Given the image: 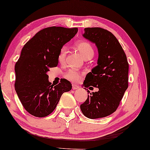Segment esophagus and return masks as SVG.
<instances>
[{
	"instance_id": "34e87169",
	"label": "esophagus",
	"mask_w": 150,
	"mask_h": 150,
	"mask_svg": "<svg viewBox=\"0 0 150 150\" xmlns=\"http://www.w3.org/2000/svg\"><path fill=\"white\" fill-rule=\"evenodd\" d=\"M79 88V86L76 85H72V90H77Z\"/></svg>"
}]
</instances>
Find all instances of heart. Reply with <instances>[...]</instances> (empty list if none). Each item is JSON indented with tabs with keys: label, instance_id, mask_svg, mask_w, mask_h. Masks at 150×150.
Wrapping results in <instances>:
<instances>
[{
	"label": "heart",
	"instance_id": "heart-1",
	"mask_svg": "<svg viewBox=\"0 0 150 150\" xmlns=\"http://www.w3.org/2000/svg\"><path fill=\"white\" fill-rule=\"evenodd\" d=\"M75 47L80 51L81 55L85 60L90 59L94 55V49L91 44L88 41L80 40L77 42L75 44ZM67 49L65 47H62L60 49L57 55V60L60 63H63L65 60L66 57ZM83 75V73L82 72L78 71V70H74V69H70L64 74V77L67 80L73 82V83H78L81 80L82 76Z\"/></svg>",
	"mask_w": 150,
	"mask_h": 150
}]
</instances>
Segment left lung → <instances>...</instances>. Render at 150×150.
<instances>
[{
	"instance_id": "1",
	"label": "left lung",
	"mask_w": 150,
	"mask_h": 150,
	"mask_svg": "<svg viewBox=\"0 0 150 150\" xmlns=\"http://www.w3.org/2000/svg\"><path fill=\"white\" fill-rule=\"evenodd\" d=\"M83 36L95 43L99 52L98 65L87 75L84 85L99 90L88 95L80 109L90 119L105 117L116 111L128 88L129 63L119 41L108 30L85 28Z\"/></svg>"
}]
</instances>
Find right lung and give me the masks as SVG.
<instances>
[{"label": "right lung", "instance_id": "right-lung-1", "mask_svg": "<svg viewBox=\"0 0 150 150\" xmlns=\"http://www.w3.org/2000/svg\"><path fill=\"white\" fill-rule=\"evenodd\" d=\"M78 28H45L25 44L15 65V89L25 110L38 117L53 112L60 97L70 91L72 85L62 79L58 85H51L47 71L57 66L60 49L78 33Z\"/></svg>", "mask_w": 150, "mask_h": 150}]
</instances>
